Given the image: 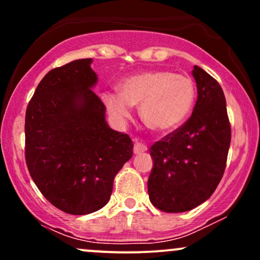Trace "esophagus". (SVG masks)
Listing matches in <instances>:
<instances>
[{
  "instance_id": "obj_1",
  "label": "esophagus",
  "mask_w": 260,
  "mask_h": 260,
  "mask_svg": "<svg viewBox=\"0 0 260 260\" xmlns=\"http://www.w3.org/2000/svg\"><path fill=\"white\" fill-rule=\"evenodd\" d=\"M147 145L145 144H143V143H136V144H134V147H133V153L134 154H142V153H144V151H147Z\"/></svg>"
}]
</instances>
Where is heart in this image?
Segmentation results:
<instances>
[{
    "label": "heart",
    "instance_id": "heart-1",
    "mask_svg": "<svg viewBox=\"0 0 260 260\" xmlns=\"http://www.w3.org/2000/svg\"><path fill=\"white\" fill-rule=\"evenodd\" d=\"M118 92H103L107 110L117 120H126L131 106L139 105L145 126L157 132L178 128L193 111L196 85L189 77L170 71L151 70L133 74L121 80Z\"/></svg>",
    "mask_w": 260,
    "mask_h": 260
}]
</instances>
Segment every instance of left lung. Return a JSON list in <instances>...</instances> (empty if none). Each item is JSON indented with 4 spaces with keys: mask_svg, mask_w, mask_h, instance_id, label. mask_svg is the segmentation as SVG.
Segmentation results:
<instances>
[{
    "mask_svg": "<svg viewBox=\"0 0 260 260\" xmlns=\"http://www.w3.org/2000/svg\"><path fill=\"white\" fill-rule=\"evenodd\" d=\"M198 98L192 116L150 148L149 199L165 213L192 210L215 192L225 172L230 126L222 88L194 66Z\"/></svg>",
    "mask_w": 260,
    "mask_h": 260,
    "instance_id": "left-lung-1",
    "label": "left lung"
}]
</instances>
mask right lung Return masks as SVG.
Segmentation results:
<instances>
[{
    "label": "right lung",
    "instance_id": "1",
    "mask_svg": "<svg viewBox=\"0 0 260 260\" xmlns=\"http://www.w3.org/2000/svg\"><path fill=\"white\" fill-rule=\"evenodd\" d=\"M92 59L53 68L25 112V161L43 196L59 210L85 215L105 207L113 180L132 157L129 136L113 131L92 90Z\"/></svg>",
    "mask_w": 260,
    "mask_h": 260
}]
</instances>
